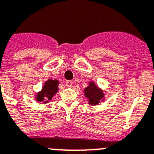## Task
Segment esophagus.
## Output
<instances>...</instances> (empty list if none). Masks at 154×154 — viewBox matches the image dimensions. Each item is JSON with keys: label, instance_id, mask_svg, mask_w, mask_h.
<instances>
[{"label": "esophagus", "instance_id": "34e87169", "mask_svg": "<svg viewBox=\"0 0 154 154\" xmlns=\"http://www.w3.org/2000/svg\"><path fill=\"white\" fill-rule=\"evenodd\" d=\"M72 84H73V82L71 80H67V82H66V85H67V87H72Z\"/></svg>", "mask_w": 154, "mask_h": 154}]
</instances>
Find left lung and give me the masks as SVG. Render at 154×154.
Returning a JSON list of instances; mask_svg holds the SVG:
<instances>
[{
	"label": "left lung",
	"mask_w": 154,
	"mask_h": 154,
	"mask_svg": "<svg viewBox=\"0 0 154 154\" xmlns=\"http://www.w3.org/2000/svg\"><path fill=\"white\" fill-rule=\"evenodd\" d=\"M85 95L89 99V103L91 105H96L103 98V93L98 87L94 86V83H90V86L84 91Z\"/></svg>",
	"instance_id": "8db88e82"
}]
</instances>
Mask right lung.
Returning a JSON list of instances; mask_svg holds the SVG:
<instances>
[{"mask_svg": "<svg viewBox=\"0 0 154 154\" xmlns=\"http://www.w3.org/2000/svg\"><path fill=\"white\" fill-rule=\"evenodd\" d=\"M58 84L59 82L57 80H51L48 79L46 83H44L42 91L37 94V101L42 102L44 100H51L52 96L58 91ZM46 102V101H44Z\"/></svg>", "mask_w": 154, "mask_h": 154, "instance_id": "add662e5", "label": "right lung"}]
</instances>
